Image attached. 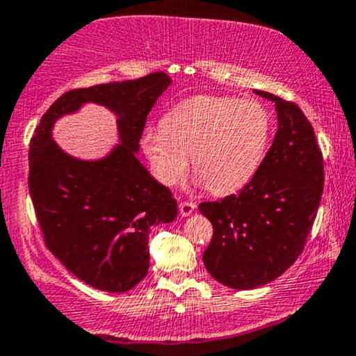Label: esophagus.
Here are the masks:
<instances>
[{
    "mask_svg": "<svg viewBox=\"0 0 356 356\" xmlns=\"http://www.w3.org/2000/svg\"><path fill=\"white\" fill-rule=\"evenodd\" d=\"M194 209H196V203H193V201H181V204H179V213L182 216H189Z\"/></svg>",
    "mask_w": 356,
    "mask_h": 356,
    "instance_id": "1",
    "label": "esophagus"
}]
</instances>
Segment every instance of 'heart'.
<instances>
[{
    "label": "heart",
    "instance_id": "heart-1",
    "mask_svg": "<svg viewBox=\"0 0 356 356\" xmlns=\"http://www.w3.org/2000/svg\"><path fill=\"white\" fill-rule=\"evenodd\" d=\"M271 118L257 100L200 95L167 112L162 126L141 134V148L163 186L186 177L189 156L207 188L228 194L244 188L263 162Z\"/></svg>",
    "mask_w": 356,
    "mask_h": 356
}]
</instances>
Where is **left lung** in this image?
Returning <instances> with one entry per match:
<instances>
[{
    "label": "left lung",
    "instance_id": "obj_1",
    "mask_svg": "<svg viewBox=\"0 0 356 356\" xmlns=\"http://www.w3.org/2000/svg\"><path fill=\"white\" fill-rule=\"evenodd\" d=\"M254 93L275 102L278 112L271 148L237 194L200 204L213 225L204 266L235 290L266 285L297 261L324 186L323 153L300 107L263 90Z\"/></svg>",
    "mask_w": 356,
    "mask_h": 356
}]
</instances>
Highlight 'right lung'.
I'll return each mask as SVG.
<instances>
[{
	"instance_id": "add662e5",
	"label": "right lung",
	"mask_w": 356,
	"mask_h": 356,
	"mask_svg": "<svg viewBox=\"0 0 356 356\" xmlns=\"http://www.w3.org/2000/svg\"><path fill=\"white\" fill-rule=\"evenodd\" d=\"M170 85L162 71L63 93L40 119L29 152V191L46 247L87 285L122 293L147 276L148 234L177 216V201L136 153L148 112ZM118 115V145L100 161H78L54 143L51 124L83 103Z\"/></svg>"
}]
</instances>
